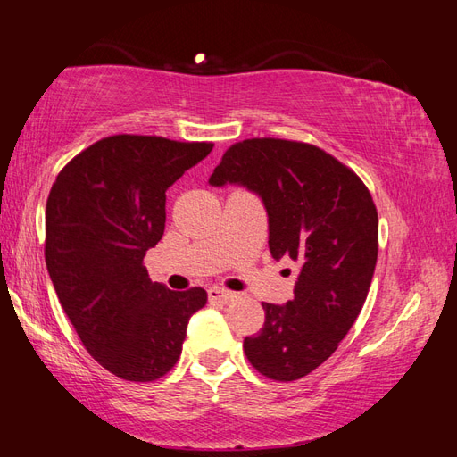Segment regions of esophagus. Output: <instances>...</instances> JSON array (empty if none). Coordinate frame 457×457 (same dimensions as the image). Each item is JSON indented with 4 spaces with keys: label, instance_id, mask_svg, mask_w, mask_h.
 <instances>
[{
    "label": "esophagus",
    "instance_id": "34e87169",
    "mask_svg": "<svg viewBox=\"0 0 457 457\" xmlns=\"http://www.w3.org/2000/svg\"><path fill=\"white\" fill-rule=\"evenodd\" d=\"M207 297H210L212 303H228L237 297V294H232V292H228V289H223V287L212 286L210 289H207Z\"/></svg>",
    "mask_w": 457,
    "mask_h": 457
}]
</instances>
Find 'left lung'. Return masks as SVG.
<instances>
[{"instance_id": "obj_1", "label": "left lung", "mask_w": 457, "mask_h": 457, "mask_svg": "<svg viewBox=\"0 0 457 457\" xmlns=\"http://www.w3.org/2000/svg\"><path fill=\"white\" fill-rule=\"evenodd\" d=\"M257 192L274 259L299 265L294 299L262 303L265 324L244 339L250 364L274 381L309 376L361 314L378 261V210L351 168L309 143L245 139L220 158L210 185Z\"/></svg>"}]
</instances>
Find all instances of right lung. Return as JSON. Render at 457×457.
<instances>
[{"mask_svg": "<svg viewBox=\"0 0 457 457\" xmlns=\"http://www.w3.org/2000/svg\"><path fill=\"white\" fill-rule=\"evenodd\" d=\"M213 143L112 135L68 162L46 207V265L87 353L116 378L148 383L179 361L202 287L171 292L143 259L165 228V190Z\"/></svg>", "mask_w": 457, "mask_h": 457, "instance_id": "1", "label": "right lung"}]
</instances>
